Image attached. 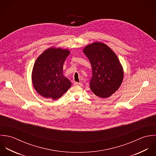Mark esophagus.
Returning a JSON list of instances; mask_svg holds the SVG:
<instances>
[{"instance_id":"obj_1","label":"esophagus","mask_w":156,"mask_h":156,"mask_svg":"<svg viewBox=\"0 0 156 156\" xmlns=\"http://www.w3.org/2000/svg\"><path fill=\"white\" fill-rule=\"evenodd\" d=\"M74 85L75 86H82L83 84L80 83H78V82H75L74 83Z\"/></svg>"}]
</instances>
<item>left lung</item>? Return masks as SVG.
Instances as JSON below:
<instances>
[{
	"label": "left lung",
	"mask_w": 156,
	"mask_h": 156,
	"mask_svg": "<svg viewBox=\"0 0 156 156\" xmlns=\"http://www.w3.org/2000/svg\"><path fill=\"white\" fill-rule=\"evenodd\" d=\"M83 52L92 67L91 90L97 98H108L119 89L124 77L118 58L110 48L99 42L87 46Z\"/></svg>",
	"instance_id": "left-lung-1"
}]
</instances>
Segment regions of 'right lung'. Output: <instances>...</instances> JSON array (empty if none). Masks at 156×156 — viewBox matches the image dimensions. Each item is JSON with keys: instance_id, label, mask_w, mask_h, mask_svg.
Instances as JSON below:
<instances>
[{"instance_id": "1", "label": "right lung", "mask_w": 156, "mask_h": 156, "mask_svg": "<svg viewBox=\"0 0 156 156\" xmlns=\"http://www.w3.org/2000/svg\"><path fill=\"white\" fill-rule=\"evenodd\" d=\"M70 52L60 48H50L42 53L34 64L32 80L38 94L56 100L71 86L62 73L63 64Z\"/></svg>"}]
</instances>
